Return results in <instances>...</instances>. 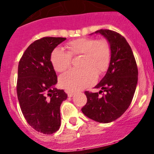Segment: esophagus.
<instances>
[{
	"instance_id": "esophagus-1",
	"label": "esophagus",
	"mask_w": 154,
	"mask_h": 154,
	"mask_svg": "<svg viewBox=\"0 0 154 154\" xmlns=\"http://www.w3.org/2000/svg\"><path fill=\"white\" fill-rule=\"evenodd\" d=\"M67 94H68V96H69V97H72V96L73 95H74V92H70V91H68Z\"/></svg>"
}]
</instances>
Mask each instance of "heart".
I'll return each mask as SVG.
<instances>
[{"label":"heart","instance_id":"obj_1","mask_svg":"<svg viewBox=\"0 0 154 154\" xmlns=\"http://www.w3.org/2000/svg\"><path fill=\"white\" fill-rule=\"evenodd\" d=\"M65 52L56 48L51 53L50 61L53 69L63 72L71 65L72 57L82 56L79 63L81 69L70 70L59 78V85L69 91H79L92 85L96 76L106 72L109 66L112 50L104 39L80 38L65 44Z\"/></svg>","mask_w":154,"mask_h":154}]
</instances>
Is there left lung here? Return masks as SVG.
I'll return each mask as SVG.
<instances>
[{"label":"left lung","instance_id":"1","mask_svg":"<svg viewBox=\"0 0 154 154\" xmlns=\"http://www.w3.org/2000/svg\"><path fill=\"white\" fill-rule=\"evenodd\" d=\"M106 37L112 50V58L106 75L96 89L99 92L85 91L86 104L82 112L87 117L99 123H110L125 112L132 102L138 81L135 57L124 37L114 31H96ZM104 91L105 94H102ZM100 94L102 96H99Z\"/></svg>","mask_w":154,"mask_h":154}]
</instances>
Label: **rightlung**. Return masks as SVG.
<instances>
[{
    "label": "right lung",
    "mask_w": 154,
    "mask_h": 154,
    "mask_svg": "<svg viewBox=\"0 0 154 154\" xmlns=\"http://www.w3.org/2000/svg\"><path fill=\"white\" fill-rule=\"evenodd\" d=\"M65 38L44 37L31 43L19 61L17 95L28 124L43 134H52L61 125L60 106L67 99L55 88L57 75L50 61L51 51Z\"/></svg>",
    "instance_id": "obj_1"
}]
</instances>
